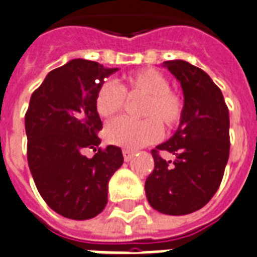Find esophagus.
Returning <instances> with one entry per match:
<instances>
[{
	"label": "esophagus",
	"instance_id": "obj_1",
	"mask_svg": "<svg viewBox=\"0 0 257 257\" xmlns=\"http://www.w3.org/2000/svg\"><path fill=\"white\" fill-rule=\"evenodd\" d=\"M122 156L125 161H129V160H132V157L135 156V153L132 150H126V149H123Z\"/></svg>",
	"mask_w": 257,
	"mask_h": 257
}]
</instances>
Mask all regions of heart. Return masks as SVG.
<instances>
[{"label": "heart", "mask_w": 257, "mask_h": 257, "mask_svg": "<svg viewBox=\"0 0 257 257\" xmlns=\"http://www.w3.org/2000/svg\"><path fill=\"white\" fill-rule=\"evenodd\" d=\"M128 97L145 96L140 114L143 119L121 117L107 125L106 139L125 149H138L160 139L164 129L178 128L184 115V100L171 88V81L157 68H140L126 74L117 85L106 81L95 93V108L101 118L121 112Z\"/></svg>", "instance_id": "1"}]
</instances>
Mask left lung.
I'll return each instance as SVG.
<instances>
[{
    "instance_id": "1",
    "label": "left lung",
    "mask_w": 257,
    "mask_h": 257,
    "mask_svg": "<svg viewBox=\"0 0 257 257\" xmlns=\"http://www.w3.org/2000/svg\"><path fill=\"white\" fill-rule=\"evenodd\" d=\"M164 66L183 88L184 115L176 134L151 150L154 169L145 189L154 209L180 216L201 209L219 189L230 154V118L221 90L204 70L184 60ZM162 152L175 160H164Z\"/></svg>"
}]
</instances>
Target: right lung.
<instances>
[{"instance_id":"right-lung-1","label":"right lung","mask_w":257,"mask_h":257,"mask_svg":"<svg viewBox=\"0 0 257 257\" xmlns=\"http://www.w3.org/2000/svg\"><path fill=\"white\" fill-rule=\"evenodd\" d=\"M117 68L74 59L48 74L25 115L27 162L38 193L59 215L86 220L107 205L108 180L122 165L117 146L99 147L95 93ZM96 154L84 156L86 150Z\"/></svg>"}]
</instances>
